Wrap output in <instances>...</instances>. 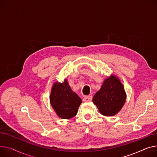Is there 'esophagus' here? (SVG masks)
<instances>
[{
	"mask_svg": "<svg viewBox=\"0 0 157 157\" xmlns=\"http://www.w3.org/2000/svg\"><path fill=\"white\" fill-rule=\"evenodd\" d=\"M92 100V96H85L84 98H82V101L84 102H89L91 101Z\"/></svg>",
	"mask_w": 157,
	"mask_h": 157,
	"instance_id": "obj_1",
	"label": "esophagus"
}]
</instances>
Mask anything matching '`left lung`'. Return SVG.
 <instances>
[{
    "label": "left lung",
    "instance_id": "obj_1",
    "mask_svg": "<svg viewBox=\"0 0 157 157\" xmlns=\"http://www.w3.org/2000/svg\"><path fill=\"white\" fill-rule=\"evenodd\" d=\"M126 100V93L121 80L111 75L104 80L98 91L93 98V102L100 113L105 116H113L122 108Z\"/></svg>",
    "mask_w": 157,
    "mask_h": 157
}]
</instances>
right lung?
<instances>
[{
    "label": "right lung",
    "instance_id": "1",
    "mask_svg": "<svg viewBox=\"0 0 157 157\" xmlns=\"http://www.w3.org/2000/svg\"><path fill=\"white\" fill-rule=\"evenodd\" d=\"M50 102L59 117L69 119L77 114L82 100L65 79L63 82H55L52 85Z\"/></svg>",
    "mask_w": 157,
    "mask_h": 157
}]
</instances>
